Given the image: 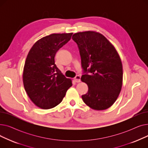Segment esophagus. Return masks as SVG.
<instances>
[{"mask_svg": "<svg viewBox=\"0 0 148 148\" xmlns=\"http://www.w3.org/2000/svg\"><path fill=\"white\" fill-rule=\"evenodd\" d=\"M80 78L81 77L80 75H76L75 77H74V81L77 83H79L81 82V80H80Z\"/></svg>", "mask_w": 148, "mask_h": 148, "instance_id": "34e87169", "label": "esophagus"}]
</instances>
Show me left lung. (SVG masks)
I'll list each match as a JSON object with an SVG mask.
<instances>
[{"label": "left lung", "instance_id": "1", "mask_svg": "<svg viewBox=\"0 0 148 148\" xmlns=\"http://www.w3.org/2000/svg\"><path fill=\"white\" fill-rule=\"evenodd\" d=\"M72 39L80 51L83 69L81 80L88 86L82 99L92 109L106 110L121 90L123 69L119 55L104 35L95 31L76 33Z\"/></svg>", "mask_w": 148, "mask_h": 148}]
</instances>
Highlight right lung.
I'll return each mask as SVG.
<instances>
[{
    "label": "right lung",
    "instance_id": "obj_1",
    "mask_svg": "<svg viewBox=\"0 0 148 148\" xmlns=\"http://www.w3.org/2000/svg\"><path fill=\"white\" fill-rule=\"evenodd\" d=\"M73 33L53 34L37 41L30 50L23 69V81L31 101L38 107L58 106L72 86L54 64L56 52L71 40Z\"/></svg>",
    "mask_w": 148,
    "mask_h": 148
}]
</instances>
